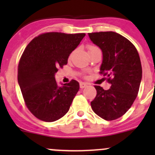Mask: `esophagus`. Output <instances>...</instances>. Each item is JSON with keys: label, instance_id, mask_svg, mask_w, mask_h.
I'll return each mask as SVG.
<instances>
[{"label": "esophagus", "instance_id": "34e87169", "mask_svg": "<svg viewBox=\"0 0 155 155\" xmlns=\"http://www.w3.org/2000/svg\"><path fill=\"white\" fill-rule=\"evenodd\" d=\"M87 85L85 82H80V88H85V87H87Z\"/></svg>", "mask_w": 155, "mask_h": 155}]
</instances>
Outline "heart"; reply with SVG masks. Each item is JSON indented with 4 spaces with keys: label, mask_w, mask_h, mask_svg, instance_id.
I'll use <instances>...</instances> for the list:
<instances>
[{
    "label": "heart",
    "mask_w": 155,
    "mask_h": 155,
    "mask_svg": "<svg viewBox=\"0 0 155 155\" xmlns=\"http://www.w3.org/2000/svg\"><path fill=\"white\" fill-rule=\"evenodd\" d=\"M97 48V47H95V46H89L88 47V48H89V51H90V50H91V49H93V48Z\"/></svg>",
    "instance_id": "obj_1"
}]
</instances>
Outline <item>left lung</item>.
Instances as JSON below:
<instances>
[{
	"label": "left lung",
	"mask_w": 155,
	"mask_h": 155,
	"mask_svg": "<svg viewBox=\"0 0 155 155\" xmlns=\"http://www.w3.org/2000/svg\"><path fill=\"white\" fill-rule=\"evenodd\" d=\"M94 44L101 49L100 73L107 75L110 88L95 85L97 96L91 103L94 112L107 121L126 113L135 101L142 80V66L135 46L113 31L89 33Z\"/></svg>",
	"instance_id": "8db88e82"
}]
</instances>
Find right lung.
<instances>
[{"instance_id": "1", "label": "right lung", "mask_w": 155, "mask_h": 155, "mask_svg": "<svg viewBox=\"0 0 155 155\" xmlns=\"http://www.w3.org/2000/svg\"><path fill=\"white\" fill-rule=\"evenodd\" d=\"M85 36L46 33L33 39L25 49L18 64V82L26 106L38 119L51 122L68 112L79 83L71 80L58 85L54 76Z\"/></svg>"}]
</instances>
